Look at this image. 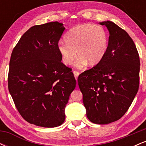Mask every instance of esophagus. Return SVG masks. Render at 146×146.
<instances>
[{
	"instance_id": "34e87169",
	"label": "esophagus",
	"mask_w": 146,
	"mask_h": 146,
	"mask_svg": "<svg viewBox=\"0 0 146 146\" xmlns=\"http://www.w3.org/2000/svg\"><path fill=\"white\" fill-rule=\"evenodd\" d=\"M73 74H74V76H75V80H77V79H78V75H80V73H79L78 71H73Z\"/></svg>"
}]
</instances>
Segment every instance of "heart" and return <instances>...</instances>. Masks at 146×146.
Segmentation results:
<instances>
[{"instance_id":"b5f03b06","label":"heart","mask_w":146,"mask_h":146,"mask_svg":"<svg viewBox=\"0 0 146 146\" xmlns=\"http://www.w3.org/2000/svg\"><path fill=\"white\" fill-rule=\"evenodd\" d=\"M66 42L58 44V51L64 64H70L77 56L75 66L83 68L89 63L98 64L108 49V36L102 26L94 24L77 25L68 31ZM77 52H76V51Z\"/></svg>"}]
</instances>
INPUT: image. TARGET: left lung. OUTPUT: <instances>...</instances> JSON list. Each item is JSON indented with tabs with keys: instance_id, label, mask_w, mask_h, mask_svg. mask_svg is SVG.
Listing matches in <instances>:
<instances>
[{
	"instance_id": "1",
	"label": "left lung",
	"mask_w": 146,
	"mask_h": 146,
	"mask_svg": "<svg viewBox=\"0 0 146 146\" xmlns=\"http://www.w3.org/2000/svg\"><path fill=\"white\" fill-rule=\"evenodd\" d=\"M100 24L109 31L106 53L100 63L79 75L78 81L88 119L108 124L123 116L137 95L140 60L125 30L111 21Z\"/></svg>"
}]
</instances>
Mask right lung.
I'll use <instances>...</instances> for the list:
<instances>
[{"mask_svg":"<svg viewBox=\"0 0 146 146\" xmlns=\"http://www.w3.org/2000/svg\"><path fill=\"white\" fill-rule=\"evenodd\" d=\"M62 23L51 22L31 27L11 53L8 88L23 118L45 128L59 126L76 80L62 62L58 42Z\"/></svg>","mask_w":146,"mask_h":146,"instance_id":"1","label":"right lung"}]
</instances>
